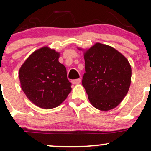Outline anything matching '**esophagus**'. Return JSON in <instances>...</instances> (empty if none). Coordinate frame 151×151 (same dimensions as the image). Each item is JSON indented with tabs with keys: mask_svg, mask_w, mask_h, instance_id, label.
Returning a JSON list of instances; mask_svg holds the SVG:
<instances>
[{
	"mask_svg": "<svg viewBox=\"0 0 151 151\" xmlns=\"http://www.w3.org/2000/svg\"><path fill=\"white\" fill-rule=\"evenodd\" d=\"M81 82V79H74V80L72 81V83L74 84H78Z\"/></svg>",
	"mask_w": 151,
	"mask_h": 151,
	"instance_id": "obj_1",
	"label": "esophagus"
}]
</instances>
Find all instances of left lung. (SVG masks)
I'll list each match as a JSON object with an SVG mask.
<instances>
[{"instance_id": "left-lung-1", "label": "left lung", "mask_w": 151, "mask_h": 151, "mask_svg": "<svg viewBox=\"0 0 151 151\" xmlns=\"http://www.w3.org/2000/svg\"><path fill=\"white\" fill-rule=\"evenodd\" d=\"M86 72L82 85L90 103L100 111L117 106L129 91L131 67L125 56L112 47L96 42L84 50Z\"/></svg>"}]
</instances>
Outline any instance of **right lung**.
I'll use <instances>...</instances> for the list:
<instances>
[{"label": "right lung", "mask_w": 151, "mask_h": 151, "mask_svg": "<svg viewBox=\"0 0 151 151\" xmlns=\"http://www.w3.org/2000/svg\"><path fill=\"white\" fill-rule=\"evenodd\" d=\"M60 52L45 46L33 52L19 70L20 86L28 99L42 109L60 106L71 92Z\"/></svg>", "instance_id": "add662e5"}]
</instances>
